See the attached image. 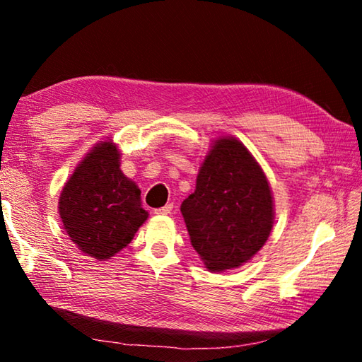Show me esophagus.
Segmentation results:
<instances>
[{
  "label": "esophagus",
  "mask_w": 362,
  "mask_h": 362,
  "mask_svg": "<svg viewBox=\"0 0 362 362\" xmlns=\"http://www.w3.org/2000/svg\"><path fill=\"white\" fill-rule=\"evenodd\" d=\"M173 204H166L164 207H159V209H155V214H163V216H168L173 211Z\"/></svg>",
  "instance_id": "esophagus-1"
}]
</instances>
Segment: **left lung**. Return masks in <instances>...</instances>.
<instances>
[{"label": "left lung", "instance_id": "8db88e82", "mask_svg": "<svg viewBox=\"0 0 362 362\" xmlns=\"http://www.w3.org/2000/svg\"><path fill=\"white\" fill-rule=\"evenodd\" d=\"M192 246L211 272L241 267L267 243L273 198L259 163L233 137L204 158L193 194L180 206Z\"/></svg>", "mask_w": 362, "mask_h": 362}]
</instances>
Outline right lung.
Returning <instances> with one entry per match:
<instances>
[{
    "label": "right lung",
    "mask_w": 362,
    "mask_h": 362,
    "mask_svg": "<svg viewBox=\"0 0 362 362\" xmlns=\"http://www.w3.org/2000/svg\"><path fill=\"white\" fill-rule=\"evenodd\" d=\"M59 214L71 241L97 260L124 249L148 217L112 142L97 144L75 169L60 194Z\"/></svg>",
    "instance_id": "right-lung-1"
}]
</instances>
